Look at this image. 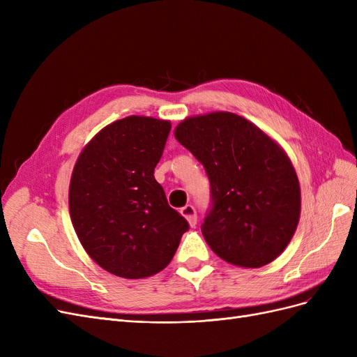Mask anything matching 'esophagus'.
Here are the masks:
<instances>
[{
	"label": "esophagus",
	"mask_w": 357,
	"mask_h": 357,
	"mask_svg": "<svg viewBox=\"0 0 357 357\" xmlns=\"http://www.w3.org/2000/svg\"><path fill=\"white\" fill-rule=\"evenodd\" d=\"M180 213H181L183 218H185L189 222L192 228L197 225V210H195V207H193V205H190V204L185 205V207L180 208Z\"/></svg>",
	"instance_id": "obj_1"
}]
</instances>
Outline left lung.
Wrapping results in <instances>:
<instances>
[{
	"label": "left lung",
	"mask_w": 357,
	"mask_h": 357,
	"mask_svg": "<svg viewBox=\"0 0 357 357\" xmlns=\"http://www.w3.org/2000/svg\"><path fill=\"white\" fill-rule=\"evenodd\" d=\"M174 137L210 178L213 208L201 231L211 250L235 266L273 262L301 215L299 180L283 147L229 112L186 117Z\"/></svg>",
	"instance_id": "obj_1"
}]
</instances>
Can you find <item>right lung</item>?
I'll return each instance as SVG.
<instances>
[{
    "label": "right lung",
    "instance_id": "1",
    "mask_svg": "<svg viewBox=\"0 0 357 357\" xmlns=\"http://www.w3.org/2000/svg\"><path fill=\"white\" fill-rule=\"evenodd\" d=\"M169 131V121L128 116L102 128L74 165L68 192L74 231L86 253L113 275L158 274L189 229L153 176Z\"/></svg>",
    "mask_w": 357,
    "mask_h": 357
}]
</instances>
